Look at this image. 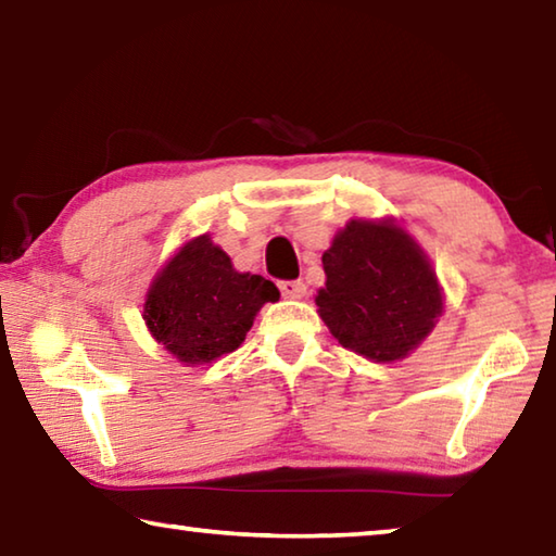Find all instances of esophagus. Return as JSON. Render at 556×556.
I'll return each instance as SVG.
<instances>
[{
  "label": "esophagus",
  "mask_w": 556,
  "mask_h": 556,
  "mask_svg": "<svg viewBox=\"0 0 556 556\" xmlns=\"http://www.w3.org/2000/svg\"><path fill=\"white\" fill-rule=\"evenodd\" d=\"M279 291L287 299H301L306 294V285L301 279H287V281H279Z\"/></svg>",
  "instance_id": "obj_1"
}]
</instances>
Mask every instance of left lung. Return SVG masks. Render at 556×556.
I'll use <instances>...</instances> for the list:
<instances>
[{"instance_id":"1","label":"left lung","mask_w":556,"mask_h":556,"mask_svg":"<svg viewBox=\"0 0 556 556\" xmlns=\"http://www.w3.org/2000/svg\"><path fill=\"white\" fill-rule=\"evenodd\" d=\"M321 262L318 316L338 343L368 361L407 357L444 308L425 250L392 220H351Z\"/></svg>"}]
</instances>
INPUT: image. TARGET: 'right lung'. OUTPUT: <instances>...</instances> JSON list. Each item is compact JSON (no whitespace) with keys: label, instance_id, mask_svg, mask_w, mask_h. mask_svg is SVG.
Masks as SVG:
<instances>
[{"label":"right lung","instance_id":"right-lung-1","mask_svg":"<svg viewBox=\"0 0 556 556\" xmlns=\"http://www.w3.org/2000/svg\"><path fill=\"white\" fill-rule=\"evenodd\" d=\"M277 299L279 289L269 279L235 271L230 257L201 235L154 277L144 321L178 361L203 365L240 348L260 308Z\"/></svg>","mask_w":556,"mask_h":556}]
</instances>
